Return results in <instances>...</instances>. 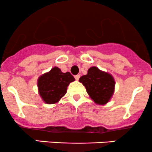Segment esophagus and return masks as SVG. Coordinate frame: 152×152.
Wrapping results in <instances>:
<instances>
[{
  "instance_id": "34e87169",
  "label": "esophagus",
  "mask_w": 152,
  "mask_h": 152,
  "mask_svg": "<svg viewBox=\"0 0 152 152\" xmlns=\"http://www.w3.org/2000/svg\"><path fill=\"white\" fill-rule=\"evenodd\" d=\"M80 75H77L75 76V78L76 80H78L80 79Z\"/></svg>"
}]
</instances>
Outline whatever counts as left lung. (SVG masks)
<instances>
[{
	"label": "left lung",
	"mask_w": 152,
	"mask_h": 152,
	"mask_svg": "<svg viewBox=\"0 0 152 152\" xmlns=\"http://www.w3.org/2000/svg\"><path fill=\"white\" fill-rule=\"evenodd\" d=\"M79 82L86 87L88 94L96 104H106L115 91L113 76L96 66L88 69L87 75L80 77Z\"/></svg>",
	"instance_id": "obj_1"
}]
</instances>
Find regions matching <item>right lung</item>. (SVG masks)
I'll use <instances>...</instances> for the list:
<instances>
[{
  "mask_svg": "<svg viewBox=\"0 0 152 152\" xmlns=\"http://www.w3.org/2000/svg\"><path fill=\"white\" fill-rule=\"evenodd\" d=\"M75 80L70 72L64 73L55 66L37 79L39 94L47 104L57 103L65 95L68 86Z\"/></svg>",
  "mask_w": 152,
  "mask_h": 152,
  "instance_id": "1",
  "label": "right lung"
}]
</instances>
